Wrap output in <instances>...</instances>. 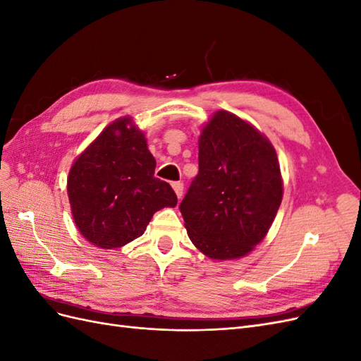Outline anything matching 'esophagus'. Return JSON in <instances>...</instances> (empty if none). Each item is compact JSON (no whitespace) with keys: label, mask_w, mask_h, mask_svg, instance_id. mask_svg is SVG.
I'll return each mask as SVG.
<instances>
[{"label":"esophagus","mask_w":361,"mask_h":361,"mask_svg":"<svg viewBox=\"0 0 361 361\" xmlns=\"http://www.w3.org/2000/svg\"><path fill=\"white\" fill-rule=\"evenodd\" d=\"M173 190H174V192H176L178 199H182V195H183V183L182 182H173Z\"/></svg>","instance_id":"obj_1"}]
</instances>
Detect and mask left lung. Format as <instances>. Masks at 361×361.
Returning a JSON list of instances; mask_svg holds the SVG:
<instances>
[{"label": "left lung", "instance_id": "8db88e82", "mask_svg": "<svg viewBox=\"0 0 361 361\" xmlns=\"http://www.w3.org/2000/svg\"><path fill=\"white\" fill-rule=\"evenodd\" d=\"M283 197L276 149L245 120L216 111L199 138V174L179 206L191 243L211 259L248 255Z\"/></svg>", "mask_w": 361, "mask_h": 361}]
</instances>
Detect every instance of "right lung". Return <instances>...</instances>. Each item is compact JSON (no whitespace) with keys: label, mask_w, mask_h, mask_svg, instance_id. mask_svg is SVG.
Instances as JSON below:
<instances>
[{"label":"right lung","mask_w":361,"mask_h":361,"mask_svg":"<svg viewBox=\"0 0 361 361\" xmlns=\"http://www.w3.org/2000/svg\"><path fill=\"white\" fill-rule=\"evenodd\" d=\"M157 161L130 117L117 118L72 164L68 195L76 227L99 248L123 247L145 233L154 214L178 197L155 178Z\"/></svg>","instance_id":"1"}]
</instances>
